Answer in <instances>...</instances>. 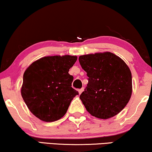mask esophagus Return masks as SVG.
I'll list each match as a JSON object with an SVG mask.
<instances>
[{"mask_svg":"<svg viewBox=\"0 0 152 152\" xmlns=\"http://www.w3.org/2000/svg\"><path fill=\"white\" fill-rule=\"evenodd\" d=\"M83 91H84V87H82V88H81V89H78V92H79V94H80L82 93Z\"/></svg>","mask_w":152,"mask_h":152,"instance_id":"34e87169","label":"esophagus"}]
</instances>
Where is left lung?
I'll list each match as a JSON object with an SVG mask.
<instances>
[{
    "label": "left lung",
    "mask_w": 152,
    "mask_h": 152,
    "mask_svg": "<svg viewBox=\"0 0 152 152\" xmlns=\"http://www.w3.org/2000/svg\"><path fill=\"white\" fill-rule=\"evenodd\" d=\"M87 72L88 84L80 96L89 114L107 119L125 108L132 92V73L121 58L111 52L79 57Z\"/></svg>",
    "instance_id": "8db88e82"
}]
</instances>
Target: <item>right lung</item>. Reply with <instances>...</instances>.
Segmentation results:
<instances>
[{
    "label": "right lung",
    "mask_w": 152,
    "mask_h": 152,
    "mask_svg": "<svg viewBox=\"0 0 152 152\" xmlns=\"http://www.w3.org/2000/svg\"><path fill=\"white\" fill-rule=\"evenodd\" d=\"M76 56H46L31 64L23 75L21 95L27 107L41 121L53 122L66 114L78 91L68 73Z\"/></svg>",
    "instance_id": "1"
}]
</instances>
